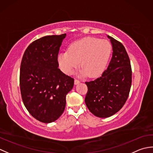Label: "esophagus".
<instances>
[{"label":"esophagus","instance_id":"obj_1","mask_svg":"<svg viewBox=\"0 0 153 153\" xmlns=\"http://www.w3.org/2000/svg\"><path fill=\"white\" fill-rule=\"evenodd\" d=\"M80 83L79 80L77 79H76L74 80V83H75V85H77V84H78V83Z\"/></svg>","mask_w":153,"mask_h":153}]
</instances>
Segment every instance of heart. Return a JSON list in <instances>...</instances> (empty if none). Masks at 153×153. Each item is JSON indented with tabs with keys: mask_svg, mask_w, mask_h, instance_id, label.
Returning <instances> with one entry per match:
<instances>
[{
	"mask_svg": "<svg viewBox=\"0 0 153 153\" xmlns=\"http://www.w3.org/2000/svg\"><path fill=\"white\" fill-rule=\"evenodd\" d=\"M112 53L108 41L95 37H85L71 43L68 51L58 55V62L64 74H72L80 66L81 75L95 77L105 70Z\"/></svg>",
	"mask_w": 153,
	"mask_h": 153,
	"instance_id": "heart-1",
	"label": "heart"
}]
</instances>
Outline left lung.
Segmentation results:
<instances>
[{
  "mask_svg": "<svg viewBox=\"0 0 153 153\" xmlns=\"http://www.w3.org/2000/svg\"><path fill=\"white\" fill-rule=\"evenodd\" d=\"M108 37L113 51L108 66L101 76L85 82L86 106L99 118H108L118 112L128 99L131 85V67L126 48L115 39Z\"/></svg>",
  "mask_w": 153,
  "mask_h": 153,
  "instance_id": "1",
  "label": "left lung"
}]
</instances>
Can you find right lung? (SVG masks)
<instances>
[{
    "mask_svg": "<svg viewBox=\"0 0 153 153\" xmlns=\"http://www.w3.org/2000/svg\"><path fill=\"white\" fill-rule=\"evenodd\" d=\"M66 36L38 39L22 57L19 86L23 102L33 118L43 123L54 122L62 114L66 96L74 87V78L58 68V52Z\"/></svg>",
    "mask_w": 153,
    "mask_h": 153,
    "instance_id": "1",
    "label": "right lung"
}]
</instances>
